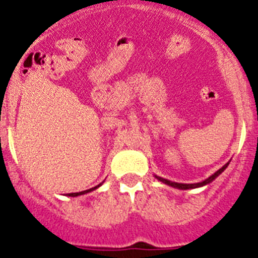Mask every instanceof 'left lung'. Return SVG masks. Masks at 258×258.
<instances>
[{"instance_id": "8db88e82", "label": "left lung", "mask_w": 258, "mask_h": 258, "mask_svg": "<svg viewBox=\"0 0 258 258\" xmlns=\"http://www.w3.org/2000/svg\"><path fill=\"white\" fill-rule=\"evenodd\" d=\"M229 165V163H227V164L224 165V167H221L220 169L216 170L215 173H214L213 175H210V177L208 178V179L202 180V182H199V183H177V182H172V180H168L165 179V178H162V177H158V175H155V178L158 180H160V182H163V183L168 184V186L173 187V188H178V189H192V188H199V187H204L206 186V184L211 183L214 179H215L216 177H219V175L221 174V173L224 172V170L227 169V167Z\"/></svg>"}]
</instances>
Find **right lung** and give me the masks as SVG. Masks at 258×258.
<instances>
[{
  "label": "right lung",
  "mask_w": 258,
  "mask_h": 258,
  "mask_svg": "<svg viewBox=\"0 0 258 258\" xmlns=\"http://www.w3.org/2000/svg\"><path fill=\"white\" fill-rule=\"evenodd\" d=\"M103 184V182L100 184H98V186H95V187H93V188H90V189H86V191H83V192H75V194H69L67 195V196H71V197H76V196H80V195H85V194H89V192H91V191H94V189H96V188H99L100 186H102Z\"/></svg>",
  "instance_id": "add662e5"
}]
</instances>
